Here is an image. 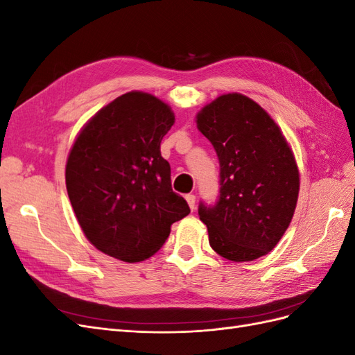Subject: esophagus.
Segmentation results:
<instances>
[{"label": "esophagus", "mask_w": 355, "mask_h": 355, "mask_svg": "<svg viewBox=\"0 0 355 355\" xmlns=\"http://www.w3.org/2000/svg\"><path fill=\"white\" fill-rule=\"evenodd\" d=\"M187 201H188V206L191 210L196 209V196L194 194H187Z\"/></svg>", "instance_id": "1"}]
</instances>
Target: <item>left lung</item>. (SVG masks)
Returning <instances> with one entry per match:
<instances>
[{"mask_svg": "<svg viewBox=\"0 0 355 355\" xmlns=\"http://www.w3.org/2000/svg\"><path fill=\"white\" fill-rule=\"evenodd\" d=\"M219 159V196L201 201L211 249L232 262L271 252L293 218L299 171L272 118L239 93L219 96L197 115Z\"/></svg>", "mask_w": 355, "mask_h": 355, "instance_id": "8db88e82", "label": "left lung"}]
</instances>
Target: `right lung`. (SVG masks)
Masks as SVG:
<instances>
[{"mask_svg": "<svg viewBox=\"0 0 355 355\" xmlns=\"http://www.w3.org/2000/svg\"><path fill=\"white\" fill-rule=\"evenodd\" d=\"M173 123L168 105L130 92L102 108L75 141L68 196L85 237L105 254L141 262L166 243L171 223L189 214L159 151Z\"/></svg>", "mask_w": 355, "mask_h": 355, "instance_id": "obj_1", "label": "right lung"}]
</instances>
